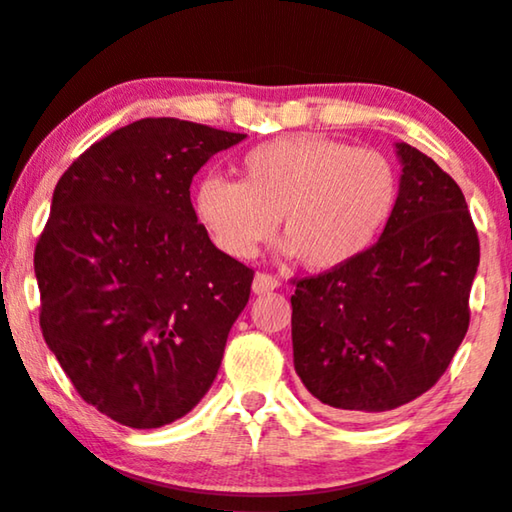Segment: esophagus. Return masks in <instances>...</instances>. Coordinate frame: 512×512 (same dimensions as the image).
I'll return each instance as SVG.
<instances>
[{
  "label": "esophagus",
  "mask_w": 512,
  "mask_h": 512,
  "mask_svg": "<svg viewBox=\"0 0 512 512\" xmlns=\"http://www.w3.org/2000/svg\"><path fill=\"white\" fill-rule=\"evenodd\" d=\"M278 285H281V281H278L276 276H271V274H257L255 281H252V292H255V295H264V292L276 290Z\"/></svg>",
  "instance_id": "1"
}]
</instances>
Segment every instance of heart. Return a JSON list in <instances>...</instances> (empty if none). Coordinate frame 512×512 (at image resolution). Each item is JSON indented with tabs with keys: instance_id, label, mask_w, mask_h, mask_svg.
<instances>
[{
	"instance_id": "obj_1",
	"label": "heart",
	"mask_w": 512,
	"mask_h": 512,
	"mask_svg": "<svg viewBox=\"0 0 512 512\" xmlns=\"http://www.w3.org/2000/svg\"><path fill=\"white\" fill-rule=\"evenodd\" d=\"M400 177L374 147L297 133L238 161V182L210 175L194 192L196 220L234 260H250L278 229L313 271L342 269L372 248L398 206Z\"/></svg>"
}]
</instances>
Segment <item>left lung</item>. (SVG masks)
<instances>
[{
  "instance_id": "1",
  "label": "left lung",
  "mask_w": 512,
  "mask_h": 512,
  "mask_svg": "<svg viewBox=\"0 0 512 512\" xmlns=\"http://www.w3.org/2000/svg\"><path fill=\"white\" fill-rule=\"evenodd\" d=\"M400 196L356 262L295 281V370L330 414L388 412L435 386L470 323L480 241L456 182L398 142Z\"/></svg>"
}]
</instances>
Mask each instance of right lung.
<instances>
[{"instance_id": "1", "label": "right lung", "mask_w": 512, "mask_h": 512, "mask_svg": "<svg viewBox=\"0 0 512 512\" xmlns=\"http://www.w3.org/2000/svg\"><path fill=\"white\" fill-rule=\"evenodd\" d=\"M243 133L140 119L58 180L34 250L42 335L77 393L131 428L192 412L220 370L255 271L217 250L189 187Z\"/></svg>"}]
</instances>
